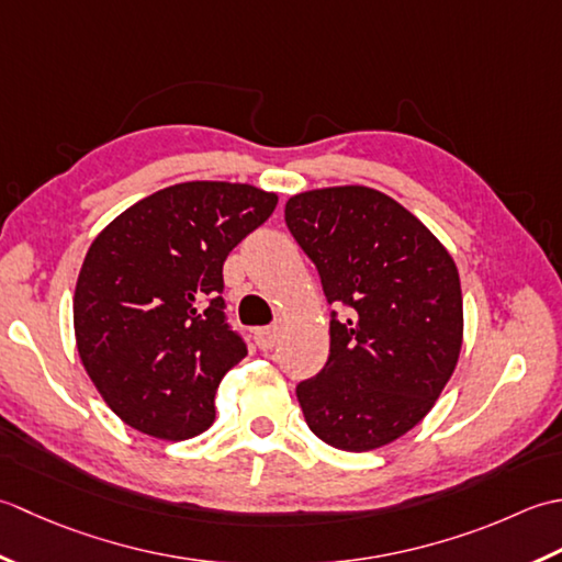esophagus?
Listing matches in <instances>:
<instances>
[{"mask_svg":"<svg viewBox=\"0 0 562 562\" xmlns=\"http://www.w3.org/2000/svg\"><path fill=\"white\" fill-rule=\"evenodd\" d=\"M279 337H281L279 327H259V329L255 331V341H257V347H259L261 351H269V349L277 347Z\"/></svg>","mask_w":562,"mask_h":562,"instance_id":"esophagus-1","label":"esophagus"}]
</instances>
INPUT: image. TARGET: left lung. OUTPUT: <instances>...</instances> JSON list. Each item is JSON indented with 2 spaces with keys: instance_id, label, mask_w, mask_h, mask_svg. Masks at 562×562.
<instances>
[{
  "instance_id": "1",
  "label": "left lung",
  "mask_w": 562,
  "mask_h": 562,
  "mask_svg": "<svg viewBox=\"0 0 562 562\" xmlns=\"http://www.w3.org/2000/svg\"><path fill=\"white\" fill-rule=\"evenodd\" d=\"M285 225L317 267L329 357L295 395L315 437L371 451L427 417L458 363L463 295L453 257L419 217L369 187L295 193Z\"/></svg>"
}]
</instances>
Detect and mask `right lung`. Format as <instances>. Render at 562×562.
<instances>
[{"instance_id": "right-lung-1", "label": "right lung", "mask_w": 562, "mask_h": 562, "mask_svg": "<svg viewBox=\"0 0 562 562\" xmlns=\"http://www.w3.org/2000/svg\"><path fill=\"white\" fill-rule=\"evenodd\" d=\"M277 203L251 184L184 181L94 237L75 289L77 351L125 425L167 441L213 425L217 385L247 357L225 323L223 261Z\"/></svg>"}]
</instances>
